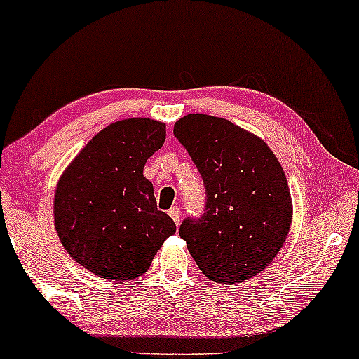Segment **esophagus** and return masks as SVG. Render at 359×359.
I'll list each match as a JSON object with an SVG mask.
<instances>
[{
    "label": "esophagus",
    "mask_w": 359,
    "mask_h": 359,
    "mask_svg": "<svg viewBox=\"0 0 359 359\" xmlns=\"http://www.w3.org/2000/svg\"><path fill=\"white\" fill-rule=\"evenodd\" d=\"M168 216L174 219L175 224H179V222H180V211H179V208H177V205H174L172 209H168Z\"/></svg>",
    "instance_id": "esophagus-1"
}]
</instances>
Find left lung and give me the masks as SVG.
I'll return each instance as SVG.
<instances>
[{"mask_svg": "<svg viewBox=\"0 0 359 359\" xmlns=\"http://www.w3.org/2000/svg\"><path fill=\"white\" fill-rule=\"evenodd\" d=\"M203 175L208 203L201 219H185L180 238L209 280L245 282L273 262L292 224L285 172L257 135L224 118L187 114L174 125Z\"/></svg>", "mask_w": 359, "mask_h": 359, "instance_id": "obj_1", "label": "left lung"}]
</instances>
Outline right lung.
Instances as JSON below:
<instances>
[{
	"label": "right lung",
	"mask_w": 359,
	"mask_h": 359,
	"mask_svg": "<svg viewBox=\"0 0 359 359\" xmlns=\"http://www.w3.org/2000/svg\"><path fill=\"white\" fill-rule=\"evenodd\" d=\"M165 123H111L69 163L57 182L53 221L67 253L97 277L126 282L150 269L175 222L156 209L147 160L165 142Z\"/></svg>",
	"instance_id": "obj_1"
}]
</instances>
